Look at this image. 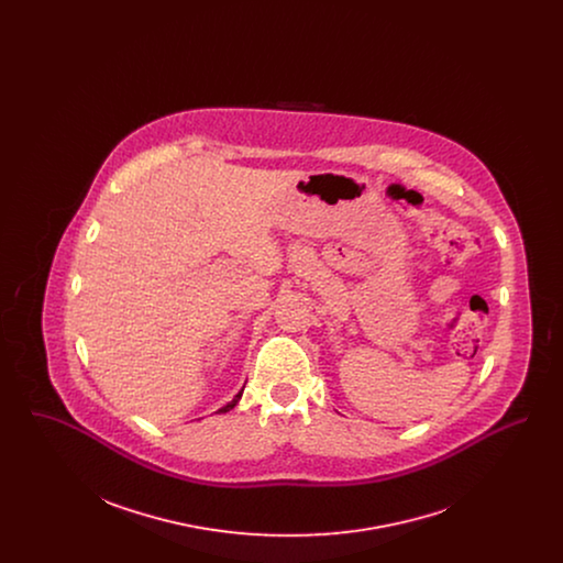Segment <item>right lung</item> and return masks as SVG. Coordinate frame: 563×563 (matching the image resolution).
<instances>
[{
  "label": "right lung",
  "instance_id": "obj_1",
  "mask_svg": "<svg viewBox=\"0 0 563 563\" xmlns=\"http://www.w3.org/2000/svg\"><path fill=\"white\" fill-rule=\"evenodd\" d=\"M242 390H244V386H242ZM242 390H241V393H239V395H236V397H234V399H232V401L228 402V405H223V407H221V409H219V411H217V413H225V411H230V409H234V407H236V405H239V401H241Z\"/></svg>",
  "mask_w": 563,
  "mask_h": 563
}]
</instances>
